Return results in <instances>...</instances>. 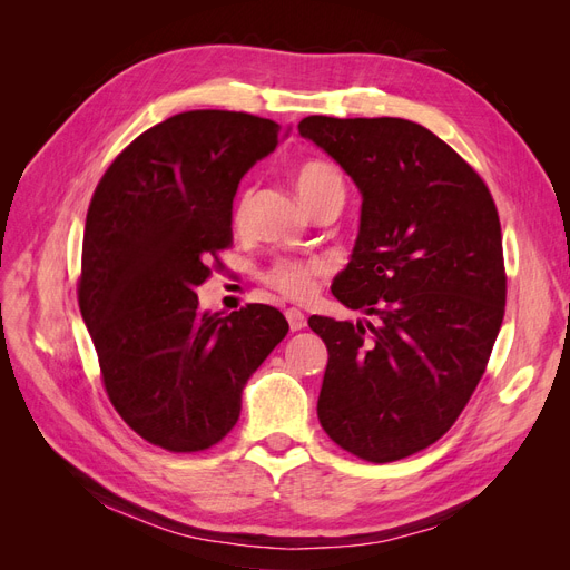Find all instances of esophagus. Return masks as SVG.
Returning a JSON list of instances; mask_svg holds the SVG:
<instances>
[{"instance_id": "1", "label": "esophagus", "mask_w": 570, "mask_h": 570, "mask_svg": "<svg viewBox=\"0 0 570 570\" xmlns=\"http://www.w3.org/2000/svg\"><path fill=\"white\" fill-rule=\"evenodd\" d=\"M285 318H287V323H289V331H292V333L302 331V327L306 325V316L299 312V308H287Z\"/></svg>"}]
</instances>
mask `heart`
<instances>
[{"label":"heart","mask_w":570,"mask_h":570,"mask_svg":"<svg viewBox=\"0 0 570 570\" xmlns=\"http://www.w3.org/2000/svg\"><path fill=\"white\" fill-rule=\"evenodd\" d=\"M295 187L306 206L327 195L344 197V180L340 168L323 159H308L299 164L295 170ZM247 204L249 193L239 197L235 206V223L245 218ZM327 271H331V266L323 258H278V262H273L264 271V283L289 299L306 302L316 295L321 278L327 275Z\"/></svg>","instance_id":"1"}]
</instances>
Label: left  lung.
Returning a JSON list of instances; mask_svg holds the SVG:
<instances>
[{
  "instance_id": "8db88e82",
  "label": "left lung",
  "mask_w": 570,
  "mask_h": 570,
  "mask_svg": "<svg viewBox=\"0 0 570 570\" xmlns=\"http://www.w3.org/2000/svg\"><path fill=\"white\" fill-rule=\"evenodd\" d=\"M299 135L358 187V237L333 295L375 321L308 318L327 347L318 421L358 459L411 456L454 425L502 327L494 199L450 145L413 120L306 116Z\"/></svg>"
}]
</instances>
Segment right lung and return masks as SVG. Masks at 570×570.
<instances>
[{
	"mask_svg": "<svg viewBox=\"0 0 570 570\" xmlns=\"http://www.w3.org/2000/svg\"><path fill=\"white\" fill-rule=\"evenodd\" d=\"M243 111L166 118L118 154L85 220L78 304L114 409L168 452H202L239 419L243 390L289 325L278 308L199 312L209 258L233 243V199L278 147Z\"/></svg>",
	"mask_w": 570,
	"mask_h": 570,
	"instance_id": "right-lung-1",
	"label": "right lung"
}]
</instances>
